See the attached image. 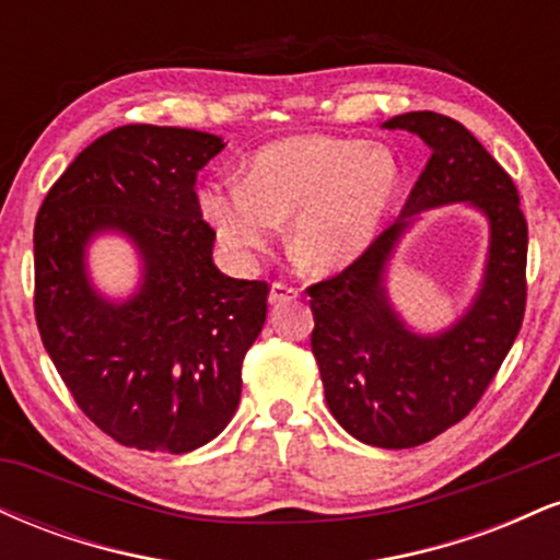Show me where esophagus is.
I'll return each mask as SVG.
<instances>
[{
    "label": "esophagus",
    "instance_id": "esophagus-1",
    "mask_svg": "<svg viewBox=\"0 0 560 560\" xmlns=\"http://www.w3.org/2000/svg\"><path fill=\"white\" fill-rule=\"evenodd\" d=\"M300 292L294 287L289 284H281V281H273L271 284V292H268V302L271 305H279V302H289V300H298Z\"/></svg>",
    "mask_w": 560,
    "mask_h": 560
}]
</instances>
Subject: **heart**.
I'll list each match as a JSON object with an SVG mask.
<instances>
[{"label": "heart", "mask_w": 560, "mask_h": 560, "mask_svg": "<svg viewBox=\"0 0 560 560\" xmlns=\"http://www.w3.org/2000/svg\"><path fill=\"white\" fill-rule=\"evenodd\" d=\"M402 168L384 144L329 133H298L262 144L244 178L199 189V210L236 258L258 255L289 221L294 258L337 271L361 258L400 195Z\"/></svg>", "instance_id": "b5f03b06"}]
</instances>
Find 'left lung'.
<instances>
[{"mask_svg":"<svg viewBox=\"0 0 560 560\" xmlns=\"http://www.w3.org/2000/svg\"><path fill=\"white\" fill-rule=\"evenodd\" d=\"M400 128L432 150L402 215L342 273L307 287L326 405L339 427L374 447L402 450L466 419L505 361L526 307V218L518 191L477 137L440 113H402ZM464 201L491 223L486 276L445 330L421 335L394 311L388 260L423 209Z\"/></svg>","mask_w":560,"mask_h":560,"instance_id":"obj_1","label":"left lung"}]
</instances>
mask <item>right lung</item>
<instances>
[{"instance_id": "right-lung-1", "label": "right lung", "mask_w": 560, "mask_h": 560, "mask_svg": "<svg viewBox=\"0 0 560 560\" xmlns=\"http://www.w3.org/2000/svg\"><path fill=\"white\" fill-rule=\"evenodd\" d=\"M223 147L195 128H113L38 208V334L79 408L126 447L178 455L215 440L266 324L268 284L218 271L215 231L199 210L197 173ZM100 233L126 235L140 255L126 301L91 284L85 249Z\"/></svg>"}]
</instances>
